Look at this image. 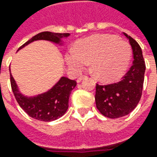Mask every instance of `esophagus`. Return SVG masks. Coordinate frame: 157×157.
I'll list each match as a JSON object with an SVG mask.
<instances>
[{
	"label": "esophagus",
	"instance_id": "1",
	"mask_svg": "<svg viewBox=\"0 0 157 157\" xmlns=\"http://www.w3.org/2000/svg\"><path fill=\"white\" fill-rule=\"evenodd\" d=\"M86 78V76H80V77H78V78L77 82H78V83H80V82H81L84 78Z\"/></svg>",
	"mask_w": 157,
	"mask_h": 157
}]
</instances>
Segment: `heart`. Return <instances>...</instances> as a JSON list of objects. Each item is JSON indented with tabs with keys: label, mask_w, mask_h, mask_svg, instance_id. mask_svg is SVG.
Masks as SVG:
<instances>
[{
	"label": "heart",
	"mask_w": 157,
	"mask_h": 157,
	"mask_svg": "<svg viewBox=\"0 0 157 157\" xmlns=\"http://www.w3.org/2000/svg\"><path fill=\"white\" fill-rule=\"evenodd\" d=\"M131 59L129 44L114 35L99 34L80 40L66 55L74 71H80L91 62V70L99 80L111 82L123 75Z\"/></svg>",
	"instance_id": "obj_1"
}]
</instances>
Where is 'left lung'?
I'll return each mask as SVG.
<instances>
[{
    "label": "left lung",
    "instance_id": "8db88e82",
    "mask_svg": "<svg viewBox=\"0 0 157 157\" xmlns=\"http://www.w3.org/2000/svg\"><path fill=\"white\" fill-rule=\"evenodd\" d=\"M123 34L132 47L133 65L120 82L96 86V106L104 116L111 119L126 116L136 108L142 97L146 69L140 45L128 34Z\"/></svg>",
    "mask_w": 157,
    "mask_h": 157
}]
</instances>
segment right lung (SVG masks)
Instances as JSON below:
<instances>
[{"mask_svg":"<svg viewBox=\"0 0 157 157\" xmlns=\"http://www.w3.org/2000/svg\"><path fill=\"white\" fill-rule=\"evenodd\" d=\"M69 36V33H53L50 31L41 32L26 42L18 49V51L35 41L39 40H45L59 46H63V39ZM10 82L12 91L19 105L30 117L42 121H52L63 116L69 106L71 93L77 86L75 80H71L66 77H61L60 79L45 93L34 96H27L21 94L11 73Z\"/></svg>","mask_w":157,"mask_h":157,"instance_id":"obj_1","label":"right lung"}]
</instances>
